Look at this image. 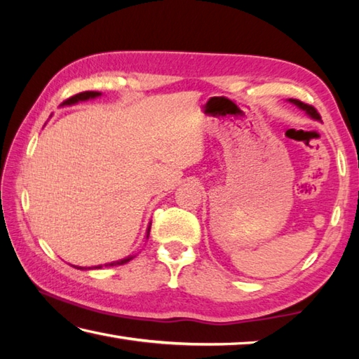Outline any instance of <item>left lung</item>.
<instances>
[{
    "mask_svg": "<svg viewBox=\"0 0 359 359\" xmlns=\"http://www.w3.org/2000/svg\"><path fill=\"white\" fill-rule=\"evenodd\" d=\"M288 101L291 102V104H294L296 107H299L301 111L306 112V114H307L309 117H311V118H313V120H320V115H318V112L315 111V109H313L312 106H309V104H304V102H302V101H299V100H288Z\"/></svg>",
    "mask_w": 359,
    "mask_h": 359,
    "instance_id": "1",
    "label": "left lung"
}]
</instances>
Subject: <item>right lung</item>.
I'll return each mask as SVG.
<instances>
[{"mask_svg": "<svg viewBox=\"0 0 359 359\" xmlns=\"http://www.w3.org/2000/svg\"><path fill=\"white\" fill-rule=\"evenodd\" d=\"M102 93L101 92H83V93H79L76 96H72V98L66 100L63 102V106H74L77 102H82V101H88V100H95V98H100ZM149 234H150V223H149V228L145 231V239H149ZM135 257L130 255V257H126L123 259H118V261H112V263H106V264H100V266H92V267H82V266H74L76 269H82V271H90V269H101V267H109V266H120V264H125L128 263L130 259H133Z\"/></svg>", "mask_w": 359, "mask_h": 359, "instance_id": "add662e5", "label": "right lung"}]
</instances>
